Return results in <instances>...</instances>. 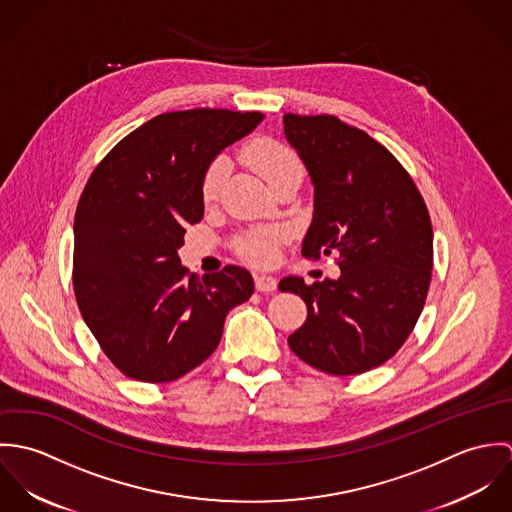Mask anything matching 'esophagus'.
I'll use <instances>...</instances> for the list:
<instances>
[{"mask_svg":"<svg viewBox=\"0 0 512 512\" xmlns=\"http://www.w3.org/2000/svg\"><path fill=\"white\" fill-rule=\"evenodd\" d=\"M254 284H256L258 292H276V288H278L276 278L266 276V274H256L254 276Z\"/></svg>","mask_w":512,"mask_h":512,"instance_id":"1","label":"esophagus"}]
</instances>
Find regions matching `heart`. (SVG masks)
Listing matches in <instances>:
<instances>
[{
  "mask_svg": "<svg viewBox=\"0 0 512 512\" xmlns=\"http://www.w3.org/2000/svg\"><path fill=\"white\" fill-rule=\"evenodd\" d=\"M242 157L252 171H256L274 191L290 181H301L303 167L292 147L272 140L258 138L242 149ZM228 163L224 157L213 159L201 177V199L213 203L219 197L220 187L226 175ZM282 240V232H254L236 242V250L242 258L254 264H270L276 258V246Z\"/></svg>",
  "mask_w": 512,
  "mask_h": 512,
  "instance_id": "1",
  "label": "heart"
}]
</instances>
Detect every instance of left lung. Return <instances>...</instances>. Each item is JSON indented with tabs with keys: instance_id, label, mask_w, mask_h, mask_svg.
<instances>
[{
	"instance_id": "1",
	"label": "left lung",
	"mask_w": 512,
	"mask_h": 512,
	"mask_svg": "<svg viewBox=\"0 0 512 512\" xmlns=\"http://www.w3.org/2000/svg\"><path fill=\"white\" fill-rule=\"evenodd\" d=\"M284 132L315 185L301 254L333 256L339 280L284 278L307 305L288 339L307 365L335 376L392 359L424 309L434 266L428 207L402 163L337 116L284 114Z\"/></svg>"
}]
</instances>
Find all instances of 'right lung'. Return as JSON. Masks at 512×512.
Returning <instances> with one entry per match:
<instances>
[{"instance_id":"right-lung-1","label":"right lung","mask_w":512,"mask_h":512,"mask_svg":"<svg viewBox=\"0 0 512 512\" xmlns=\"http://www.w3.org/2000/svg\"><path fill=\"white\" fill-rule=\"evenodd\" d=\"M262 112L195 108L151 118L94 167L74 215L73 286L80 313L122 374L171 382L219 347L226 313L254 293L248 270L199 280L177 256L203 219L201 177Z\"/></svg>"}]
</instances>
